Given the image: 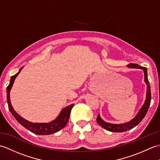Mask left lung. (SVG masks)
<instances>
[{
	"label": "left lung",
	"mask_w": 160,
	"mask_h": 160,
	"mask_svg": "<svg viewBox=\"0 0 160 160\" xmlns=\"http://www.w3.org/2000/svg\"><path fill=\"white\" fill-rule=\"evenodd\" d=\"M129 68H133V69H143L144 73V81L146 84L147 85V96H146V100L143 104V106L141 107V108L139 111L138 113L137 114L136 116H135L133 119L127 122V123L124 124H111L108 123V122H104L101 119L100 117V115H98L96 121L97 123L101 126L102 127L106 129L107 131H109L111 132H121L124 131H127L128 130H130V129L134 128L135 127L140 123V122L142 120L146 114H147L148 107L150 106L151 104V87L150 84H149V82L148 80V76H147V69L146 67H141L138 65V64H132L131 63L127 65Z\"/></svg>",
	"instance_id": "1"
}]
</instances>
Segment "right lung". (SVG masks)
<instances>
[{"label": "right lung", "instance_id": "obj_1", "mask_svg": "<svg viewBox=\"0 0 160 160\" xmlns=\"http://www.w3.org/2000/svg\"><path fill=\"white\" fill-rule=\"evenodd\" d=\"M22 69V67L20 68L18 73L15 74L14 76L11 77L9 84L8 87H7V101H8L9 110L12 113L13 116L15 118L16 120L18 121L22 127L26 128L29 131L32 132L33 133L45 135L55 133V132L59 131L60 130H61V129L65 127L68 121H69L71 111L73 107L74 106V104L69 105V106L64 108L63 109L60 111L58 116L55 120L51 122H49V123H33V122H29L25 120V119L22 118L21 116H20V115L15 111V110L13 109V108L12 106L11 102H10L9 93L13 86V84L16 78L18 76V75L19 74Z\"/></svg>", "mask_w": 160, "mask_h": 160}]
</instances>
